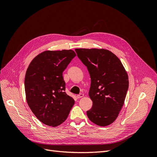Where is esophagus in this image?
Returning a JSON list of instances; mask_svg holds the SVG:
<instances>
[{
  "instance_id": "34e87169",
  "label": "esophagus",
  "mask_w": 157,
  "mask_h": 157,
  "mask_svg": "<svg viewBox=\"0 0 157 157\" xmlns=\"http://www.w3.org/2000/svg\"><path fill=\"white\" fill-rule=\"evenodd\" d=\"M83 96H84V94H78V95H77V99H80V98H82Z\"/></svg>"
}]
</instances>
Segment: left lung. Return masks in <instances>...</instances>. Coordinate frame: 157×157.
Instances as JSON below:
<instances>
[{
    "instance_id": "1",
    "label": "left lung",
    "mask_w": 157,
    "mask_h": 157,
    "mask_svg": "<svg viewBox=\"0 0 157 157\" xmlns=\"http://www.w3.org/2000/svg\"><path fill=\"white\" fill-rule=\"evenodd\" d=\"M78 58L89 72V96L93 105L87 116L100 126L116 120L124 105L129 86L128 77L120 59L105 49H75Z\"/></svg>"
}]
</instances>
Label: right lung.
Masks as SVG:
<instances>
[{
  "mask_svg": "<svg viewBox=\"0 0 157 157\" xmlns=\"http://www.w3.org/2000/svg\"><path fill=\"white\" fill-rule=\"evenodd\" d=\"M75 56L71 50L45 51L36 56L27 69V102L44 124L53 127L61 124L74 105V99L65 92L63 72Z\"/></svg>",
  "mask_w": 157,
  "mask_h": 157,
  "instance_id": "1",
  "label": "right lung"
}]
</instances>
